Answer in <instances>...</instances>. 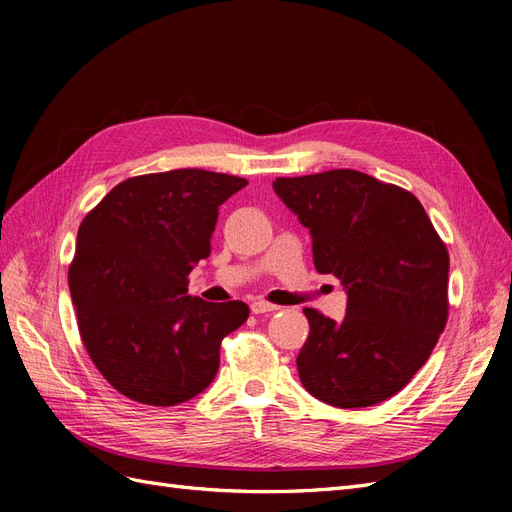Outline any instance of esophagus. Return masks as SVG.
<instances>
[{"label": "esophagus", "mask_w": 512, "mask_h": 512, "mask_svg": "<svg viewBox=\"0 0 512 512\" xmlns=\"http://www.w3.org/2000/svg\"><path fill=\"white\" fill-rule=\"evenodd\" d=\"M250 309H252V314H269V312H277V309H280V307L273 305V303H267V301L258 299V301H252Z\"/></svg>", "instance_id": "1"}]
</instances>
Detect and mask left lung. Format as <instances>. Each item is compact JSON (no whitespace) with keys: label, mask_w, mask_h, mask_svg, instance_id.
Segmentation results:
<instances>
[{"label":"left lung","mask_w":512,"mask_h":512,"mask_svg":"<svg viewBox=\"0 0 512 512\" xmlns=\"http://www.w3.org/2000/svg\"><path fill=\"white\" fill-rule=\"evenodd\" d=\"M273 190L312 235L318 273L348 292L342 322L305 307L297 367L335 408L393 397L425 365L448 320V250L418 198L359 170L277 177Z\"/></svg>","instance_id":"1"}]
</instances>
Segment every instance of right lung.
Returning a JSON list of instances; mask_svg holds the SVG:
<instances>
[{
    "label": "right lung",
    "instance_id": "1",
    "mask_svg": "<svg viewBox=\"0 0 512 512\" xmlns=\"http://www.w3.org/2000/svg\"><path fill=\"white\" fill-rule=\"evenodd\" d=\"M245 185L200 168L130 177L81 222L68 271L79 333L104 380L128 399L168 408L203 393L222 339L250 316L243 301L188 294L220 205Z\"/></svg>",
    "mask_w": 512,
    "mask_h": 512
}]
</instances>
